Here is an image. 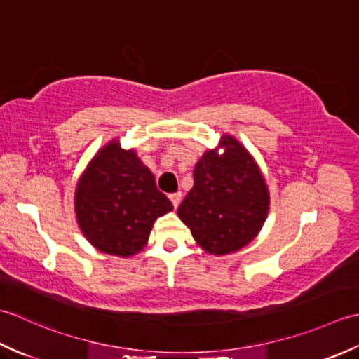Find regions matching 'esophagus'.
<instances>
[{"label":"esophagus","mask_w":359,"mask_h":359,"mask_svg":"<svg viewBox=\"0 0 359 359\" xmlns=\"http://www.w3.org/2000/svg\"><path fill=\"white\" fill-rule=\"evenodd\" d=\"M170 201L172 202V207H174V208H177V207H179V203H180V201H182V193L179 191V193H172V194H170Z\"/></svg>","instance_id":"1"}]
</instances>
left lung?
Returning <instances> with one entry per match:
<instances>
[{
	"mask_svg": "<svg viewBox=\"0 0 359 359\" xmlns=\"http://www.w3.org/2000/svg\"><path fill=\"white\" fill-rule=\"evenodd\" d=\"M222 154L207 151L194 168V187L177 210L193 238L211 255L245 247L261 230L270 196L248 151L230 135Z\"/></svg>",
	"mask_w": 359,
	"mask_h": 359,
	"instance_id": "1",
	"label": "left lung"
}]
</instances>
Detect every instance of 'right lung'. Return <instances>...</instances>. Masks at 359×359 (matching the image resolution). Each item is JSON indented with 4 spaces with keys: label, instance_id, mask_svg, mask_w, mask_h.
Returning a JSON list of instances; mask_svg holds the SVG:
<instances>
[{
    "label": "right lung",
    "instance_id": "add662e5",
    "mask_svg": "<svg viewBox=\"0 0 359 359\" xmlns=\"http://www.w3.org/2000/svg\"><path fill=\"white\" fill-rule=\"evenodd\" d=\"M172 210L134 151L117 142L98 152L81 175L75 212L83 234L103 253L133 256L144 247L152 224Z\"/></svg>",
    "mask_w": 359,
    "mask_h": 359
}]
</instances>
